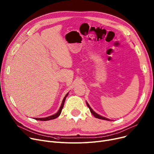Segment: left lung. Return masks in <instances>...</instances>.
<instances>
[{"label":"left lung","mask_w":154,"mask_h":154,"mask_svg":"<svg viewBox=\"0 0 154 154\" xmlns=\"http://www.w3.org/2000/svg\"><path fill=\"white\" fill-rule=\"evenodd\" d=\"M87 106H88V107L89 108V109H90V111H91V112L92 113V115L95 117H96V118H97V119H102V120H110L109 119H107V118H106V117H102V116H100V115H99V114H97V113H95L92 109H91V107H90V106L89 105H88V103L87 102Z\"/></svg>","instance_id":"8db88e82"}]
</instances>
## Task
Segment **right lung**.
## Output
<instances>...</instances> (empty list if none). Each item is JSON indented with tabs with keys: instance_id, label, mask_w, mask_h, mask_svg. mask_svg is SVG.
I'll return each instance as SVG.
<instances>
[{
	"instance_id": "1",
	"label": "right lung",
	"mask_w": 154,
	"mask_h": 154,
	"mask_svg": "<svg viewBox=\"0 0 154 154\" xmlns=\"http://www.w3.org/2000/svg\"><path fill=\"white\" fill-rule=\"evenodd\" d=\"M68 95V94H66V95L65 96V97L63 98V100H62V104H61V106L59 110V111L56 113L55 114L53 115V116H49V117H45V118H35V120H42V121H46V120H52V119H54L57 117H58L60 114H61V112H62V110L63 109V105H64V102H65V100H66V99L67 97V96Z\"/></svg>"
}]
</instances>
